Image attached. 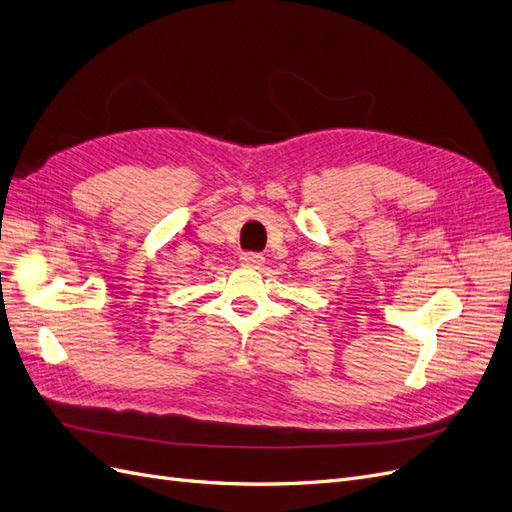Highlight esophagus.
Listing matches in <instances>:
<instances>
[{"instance_id": "esophagus-1", "label": "esophagus", "mask_w": 512, "mask_h": 512, "mask_svg": "<svg viewBox=\"0 0 512 512\" xmlns=\"http://www.w3.org/2000/svg\"><path fill=\"white\" fill-rule=\"evenodd\" d=\"M263 255L261 253H242L240 255V263L244 268H261L263 266Z\"/></svg>"}]
</instances>
